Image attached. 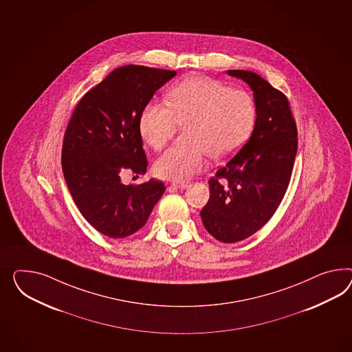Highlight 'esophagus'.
Segmentation results:
<instances>
[{
    "label": "esophagus",
    "mask_w": 352,
    "mask_h": 352,
    "mask_svg": "<svg viewBox=\"0 0 352 352\" xmlns=\"http://www.w3.org/2000/svg\"><path fill=\"white\" fill-rule=\"evenodd\" d=\"M170 187H174V188H179V190H184V188H187L188 187V183L187 182H173L170 184Z\"/></svg>",
    "instance_id": "obj_1"
}]
</instances>
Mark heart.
Instances as JSON below:
<instances>
[{"mask_svg": "<svg viewBox=\"0 0 352 352\" xmlns=\"http://www.w3.org/2000/svg\"><path fill=\"white\" fill-rule=\"evenodd\" d=\"M168 104H146L138 119L143 141L155 150L187 126L190 146L170 147L153 165L155 174L164 179H190L205 168L208 155L215 162L233 156L256 124V104L250 92L208 76L182 80L168 94Z\"/></svg>", "mask_w": 352, "mask_h": 352, "instance_id": "obj_1", "label": "heart"}]
</instances>
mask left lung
<instances>
[{
    "label": "left lung",
    "mask_w": 352,
    "mask_h": 352,
    "mask_svg": "<svg viewBox=\"0 0 352 352\" xmlns=\"http://www.w3.org/2000/svg\"><path fill=\"white\" fill-rule=\"evenodd\" d=\"M254 91L256 124L250 140L209 179L201 210L206 230L224 243L263 228L285 197L297 152V126L287 96L248 70H228Z\"/></svg>",
    "instance_id": "obj_1"
}]
</instances>
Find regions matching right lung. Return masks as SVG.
I'll return each mask as SVG.
<instances>
[{
	"label": "right lung",
	"mask_w": 352,
	"mask_h": 352,
	"mask_svg": "<svg viewBox=\"0 0 352 352\" xmlns=\"http://www.w3.org/2000/svg\"><path fill=\"white\" fill-rule=\"evenodd\" d=\"M175 74L141 65L118 67L80 98L67 123L61 153L67 188L80 214L107 237H128L142 228L165 190L155 179L125 186L120 173H146L140 114Z\"/></svg>",
	"instance_id": "right-lung-1"
}]
</instances>
